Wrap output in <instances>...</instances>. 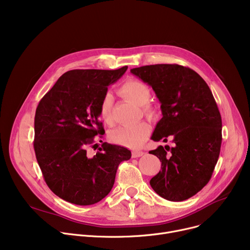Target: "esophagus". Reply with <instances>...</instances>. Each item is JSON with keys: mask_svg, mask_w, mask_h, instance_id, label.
<instances>
[{"mask_svg": "<svg viewBox=\"0 0 250 250\" xmlns=\"http://www.w3.org/2000/svg\"><path fill=\"white\" fill-rule=\"evenodd\" d=\"M143 154H144V152H143V151H140V150H134V151H132V157H134V158L140 157V156H142Z\"/></svg>", "mask_w": 250, "mask_h": 250, "instance_id": "esophagus-1", "label": "esophagus"}]
</instances>
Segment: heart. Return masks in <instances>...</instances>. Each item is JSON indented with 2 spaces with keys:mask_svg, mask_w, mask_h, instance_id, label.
<instances>
[{
  "mask_svg": "<svg viewBox=\"0 0 250 250\" xmlns=\"http://www.w3.org/2000/svg\"><path fill=\"white\" fill-rule=\"evenodd\" d=\"M119 93L127 100L141 107L142 113L148 119H154L156 110L148 104L151 92L149 87L138 80H127L119 89ZM99 113L101 118L107 124H112L113 119V96L106 93L103 96ZM150 134V128L146 123H138L130 127H119L110 132V140L116 144L126 146L129 148H138L147 140Z\"/></svg>",
  "mask_w": 250,
  "mask_h": 250,
  "instance_id": "heart-1",
  "label": "heart"
}]
</instances>
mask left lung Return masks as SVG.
<instances>
[{
    "label": "left lung",
    "mask_w": 250,
    "mask_h": 250,
    "mask_svg": "<svg viewBox=\"0 0 250 250\" xmlns=\"http://www.w3.org/2000/svg\"><path fill=\"white\" fill-rule=\"evenodd\" d=\"M130 71L152 87L161 104L163 118L151 139L170 138L173 144L149 151L161 163L150 186L166 200L185 201L209 183L219 158L222 120L216 101L206 82L188 67L152 64Z\"/></svg>",
    "instance_id": "8db88e82"
}]
</instances>
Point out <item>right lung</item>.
<instances>
[{
    "label": "right lung",
    "mask_w": 250,
    "mask_h": 250,
    "mask_svg": "<svg viewBox=\"0 0 250 250\" xmlns=\"http://www.w3.org/2000/svg\"><path fill=\"white\" fill-rule=\"evenodd\" d=\"M127 68L66 71L39 102L34 119L36 159L48 188L66 202L87 206L104 199L119 165L131 157L127 148L107 142L95 155L86 152L95 136L105 132L99 121L100 102Z\"/></svg>",
    "instance_id": "obj_1"
}]
</instances>
